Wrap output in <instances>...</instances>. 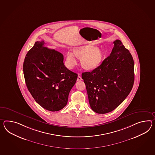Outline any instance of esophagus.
Masks as SVG:
<instances>
[{
    "label": "esophagus",
    "instance_id": "1",
    "mask_svg": "<svg viewBox=\"0 0 155 155\" xmlns=\"http://www.w3.org/2000/svg\"><path fill=\"white\" fill-rule=\"evenodd\" d=\"M82 77L81 76L78 75V78H77V81H81L82 80Z\"/></svg>",
    "mask_w": 155,
    "mask_h": 155
}]
</instances>
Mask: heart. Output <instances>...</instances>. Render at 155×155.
<instances>
[{
    "label": "heart",
    "instance_id": "heart-1",
    "mask_svg": "<svg viewBox=\"0 0 155 155\" xmlns=\"http://www.w3.org/2000/svg\"><path fill=\"white\" fill-rule=\"evenodd\" d=\"M80 58L82 67L87 70H94L97 68L102 61L103 54L101 50L90 44L76 47L73 54L68 51L66 54L67 64L72 68L77 63L76 57Z\"/></svg>",
    "mask_w": 155,
    "mask_h": 155
}]
</instances>
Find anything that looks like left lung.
Segmentation results:
<instances>
[{"mask_svg": "<svg viewBox=\"0 0 155 155\" xmlns=\"http://www.w3.org/2000/svg\"><path fill=\"white\" fill-rule=\"evenodd\" d=\"M111 53L92 72L82 73L89 103L95 113L112 111L121 104L132 89L134 61L131 54L119 40Z\"/></svg>", "mask_w": 155, "mask_h": 155, "instance_id": "1", "label": "left lung"}]
</instances>
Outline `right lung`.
Instances as JSON below:
<instances>
[{
  "mask_svg": "<svg viewBox=\"0 0 155 155\" xmlns=\"http://www.w3.org/2000/svg\"><path fill=\"white\" fill-rule=\"evenodd\" d=\"M36 41L26 55L23 74L27 87L36 102L50 111L62 109L77 79V74L64 65L63 55Z\"/></svg>",
  "mask_w": 155,
  "mask_h": 155,
  "instance_id": "1",
  "label": "right lung"
}]
</instances>
